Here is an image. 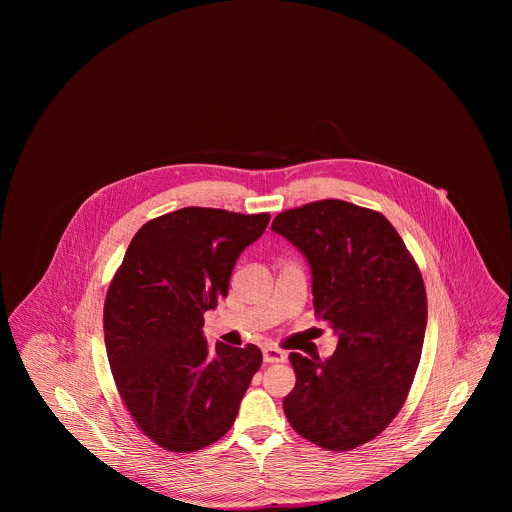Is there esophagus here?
<instances>
[{
	"label": "esophagus",
	"instance_id": "34e87169",
	"mask_svg": "<svg viewBox=\"0 0 512 512\" xmlns=\"http://www.w3.org/2000/svg\"><path fill=\"white\" fill-rule=\"evenodd\" d=\"M263 359L265 363H284L286 361V351L278 347H265L263 349Z\"/></svg>",
	"mask_w": 512,
	"mask_h": 512
}]
</instances>
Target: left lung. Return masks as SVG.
<instances>
[{"label": "left lung", "mask_w": 512, "mask_h": 512, "mask_svg": "<svg viewBox=\"0 0 512 512\" xmlns=\"http://www.w3.org/2000/svg\"><path fill=\"white\" fill-rule=\"evenodd\" d=\"M313 272V305L338 334L326 361L290 355L295 388L284 413L301 438L351 451L401 411L420 363L428 318L418 265L382 213L320 199L276 215Z\"/></svg>", "instance_id": "8db88e82"}]
</instances>
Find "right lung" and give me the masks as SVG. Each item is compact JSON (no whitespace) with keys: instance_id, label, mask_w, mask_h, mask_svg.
<instances>
[{"instance_id":"add662e5","label":"right lung","mask_w":512,"mask_h":512,"mask_svg":"<svg viewBox=\"0 0 512 512\" xmlns=\"http://www.w3.org/2000/svg\"><path fill=\"white\" fill-rule=\"evenodd\" d=\"M268 220L211 207L147 220L109 284L103 332L117 390L142 434L167 451L222 438L263 363L251 343L211 347L203 315L228 295L232 268Z\"/></svg>"}]
</instances>
